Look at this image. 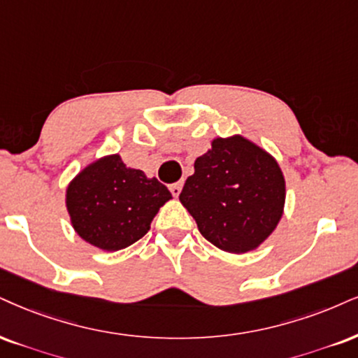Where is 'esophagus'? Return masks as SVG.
Listing matches in <instances>:
<instances>
[{
    "mask_svg": "<svg viewBox=\"0 0 358 358\" xmlns=\"http://www.w3.org/2000/svg\"><path fill=\"white\" fill-rule=\"evenodd\" d=\"M169 189H171L172 196L178 197L179 194H180V191H182V182H174V184H171Z\"/></svg>",
    "mask_w": 358,
    "mask_h": 358,
    "instance_id": "obj_1",
    "label": "esophagus"
}]
</instances>
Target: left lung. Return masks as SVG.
Masks as SVG:
<instances>
[{
    "label": "left lung",
    "mask_w": 358,
    "mask_h": 358,
    "mask_svg": "<svg viewBox=\"0 0 358 358\" xmlns=\"http://www.w3.org/2000/svg\"><path fill=\"white\" fill-rule=\"evenodd\" d=\"M285 178L271 152L241 134L215 138L194 162L180 204L210 244L231 254L255 250L279 226Z\"/></svg>",
    "instance_id": "8db88e82"
}]
</instances>
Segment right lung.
I'll return each mask as SVG.
<instances>
[{"label": "right lung", "mask_w": 358, "mask_h": 358, "mask_svg": "<svg viewBox=\"0 0 358 358\" xmlns=\"http://www.w3.org/2000/svg\"><path fill=\"white\" fill-rule=\"evenodd\" d=\"M171 199L164 184L127 167L119 154L92 161L66 187L73 229L87 244L108 252L144 237L159 209Z\"/></svg>", "instance_id": "right-lung-1"}]
</instances>
